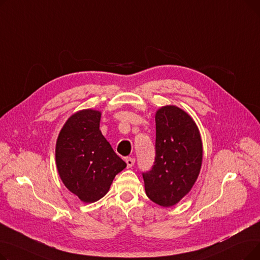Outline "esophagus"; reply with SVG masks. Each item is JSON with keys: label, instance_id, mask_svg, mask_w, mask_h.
Segmentation results:
<instances>
[{"label": "esophagus", "instance_id": "obj_1", "mask_svg": "<svg viewBox=\"0 0 260 260\" xmlns=\"http://www.w3.org/2000/svg\"><path fill=\"white\" fill-rule=\"evenodd\" d=\"M125 162L127 165V168H132L135 165V159L131 158V157H127V158H125Z\"/></svg>", "mask_w": 260, "mask_h": 260}]
</instances>
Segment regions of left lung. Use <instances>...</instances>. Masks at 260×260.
Instances as JSON below:
<instances>
[{
  "instance_id": "left-lung-1",
  "label": "left lung",
  "mask_w": 260,
  "mask_h": 260,
  "mask_svg": "<svg viewBox=\"0 0 260 260\" xmlns=\"http://www.w3.org/2000/svg\"><path fill=\"white\" fill-rule=\"evenodd\" d=\"M155 119V161L142 177L147 197L168 208L194 185L201 168L202 143L195 122L182 109L161 107Z\"/></svg>"
}]
</instances>
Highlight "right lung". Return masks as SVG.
I'll return each mask as SVG.
<instances>
[{
    "label": "right lung",
    "instance_id": "add662e5",
    "mask_svg": "<svg viewBox=\"0 0 260 260\" xmlns=\"http://www.w3.org/2000/svg\"><path fill=\"white\" fill-rule=\"evenodd\" d=\"M100 118L101 113L92 109L76 113L66 121L56 145L57 168L63 183L89 203L101 199L115 176L126 167L99 129Z\"/></svg>",
    "mask_w": 260,
    "mask_h": 260
}]
</instances>
